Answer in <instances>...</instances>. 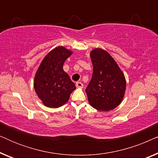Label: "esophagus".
<instances>
[{
  "label": "esophagus",
  "mask_w": 158,
  "mask_h": 158,
  "mask_svg": "<svg viewBox=\"0 0 158 158\" xmlns=\"http://www.w3.org/2000/svg\"><path fill=\"white\" fill-rule=\"evenodd\" d=\"M76 87L79 88H82L83 87V84L81 82H77L76 83Z\"/></svg>",
  "instance_id": "34e87169"
}]
</instances>
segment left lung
<instances>
[{"label": "left lung", "mask_w": 158, "mask_h": 158, "mask_svg": "<svg viewBox=\"0 0 158 158\" xmlns=\"http://www.w3.org/2000/svg\"><path fill=\"white\" fill-rule=\"evenodd\" d=\"M94 72L85 92L90 105L101 111L113 110L122 103L126 90L124 73L110 54L101 48L90 52Z\"/></svg>", "instance_id": "1"}]
</instances>
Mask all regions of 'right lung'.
Returning <instances> with one entry per match:
<instances>
[{"label":"right lung","instance_id":"add662e5","mask_svg":"<svg viewBox=\"0 0 158 158\" xmlns=\"http://www.w3.org/2000/svg\"><path fill=\"white\" fill-rule=\"evenodd\" d=\"M73 51L63 46L51 50L42 60L34 80V88L45 106L59 108L68 102L75 88L69 75L63 70L65 60Z\"/></svg>","mask_w":158,"mask_h":158}]
</instances>
